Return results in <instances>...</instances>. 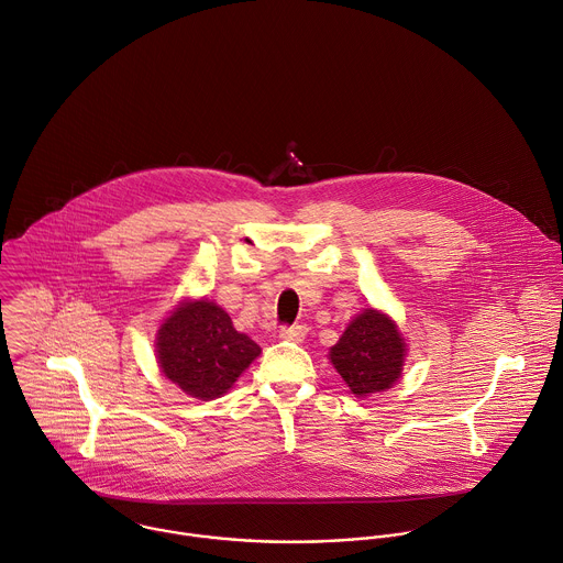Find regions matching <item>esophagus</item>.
Instances as JSON below:
<instances>
[{
  "label": "esophagus",
  "mask_w": 563,
  "mask_h": 563,
  "mask_svg": "<svg viewBox=\"0 0 563 563\" xmlns=\"http://www.w3.org/2000/svg\"><path fill=\"white\" fill-rule=\"evenodd\" d=\"M280 338H283V340H289V342H302V340H305V327H300V324L283 327V329H280Z\"/></svg>",
  "instance_id": "esophagus-1"
}]
</instances>
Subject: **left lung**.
<instances>
[{
    "label": "left lung",
    "mask_w": 563,
    "mask_h": 563,
    "mask_svg": "<svg viewBox=\"0 0 563 563\" xmlns=\"http://www.w3.org/2000/svg\"><path fill=\"white\" fill-rule=\"evenodd\" d=\"M404 357L406 344L397 327L375 309L357 316L331 349L333 366L357 397L382 393L397 384Z\"/></svg>",
    "instance_id": "left-lung-1"
}]
</instances>
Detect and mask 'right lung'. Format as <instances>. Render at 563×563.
I'll return each mask as SVG.
<instances>
[{
  "label": "right lung",
  "mask_w": 563,
  "mask_h": 563,
  "mask_svg": "<svg viewBox=\"0 0 563 563\" xmlns=\"http://www.w3.org/2000/svg\"><path fill=\"white\" fill-rule=\"evenodd\" d=\"M261 355L214 302H181L157 331L162 373L186 395L217 399Z\"/></svg>",
  "instance_id": "obj_1"
}]
</instances>
